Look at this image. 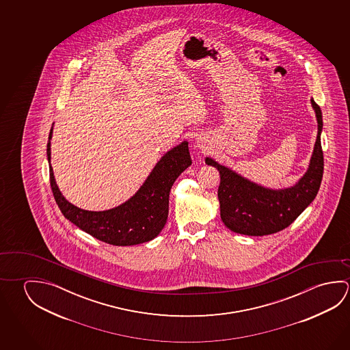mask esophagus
<instances>
[{"label":"esophagus","instance_id":"1","mask_svg":"<svg viewBox=\"0 0 350 350\" xmlns=\"http://www.w3.org/2000/svg\"><path fill=\"white\" fill-rule=\"evenodd\" d=\"M196 146L200 148V149H205L206 145H205V142H202L201 139L198 138V140H196Z\"/></svg>","mask_w":350,"mask_h":350}]
</instances>
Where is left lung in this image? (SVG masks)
Masks as SVG:
<instances>
[{
    "label": "left lung",
    "mask_w": 350,
    "mask_h": 350,
    "mask_svg": "<svg viewBox=\"0 0 350 350\" xmlns=\"http://www.w3.org/2000/svg\"><path fill=\"white\" fill-rule=\"evenodd\" d=\"M310 101L317 120V138L306 172L292 187L283 189L266 188L211 157L205 159V163L219 172L221 182L217 194L221 219L232 232L255 237L273 234L293 224L315 199L323 174V122L320 106L314 98Z\"/></svg>",
    "instance_id": "left-lung-1"
}]
</instances>
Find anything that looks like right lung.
<instances>
[{
	"label": "right lung",
	"mask_w": 350,
	"mask_h": 350,
	"mask_svg": "<svg viewBox=\"0 0 350 350\" xmlns=\"http://www.w3.org/2000/svg\"><path fill=\"white\" fill-rule=\"evenodd\" d=\"M49 134L47 160L50 184L64 217L98 241L117 247H129L152 241L163 230L168 217L170 191L179 174L191 165L188 142L184 140L157 161L143 185L120 206L89 211L70 204L58 189L51 167V139Z\"/></svg>",
	"instance_id": "obj_1"
}]
</instances>
